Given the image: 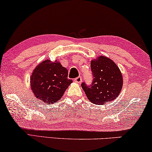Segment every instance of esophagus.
Wrapping results in <instances>:
<instances>
[{"mask_svg":"<svg viewBox=\"0 0 152 152\" xmlns=\"http://www.w3.org/2000/svg\"><path fill=\"white\" fill-rule=\"evenodd\" d=\"M74 81L76 83H80L82 82V78L80 76H78V77L74 79Z\"/></svg>","mask_w":152,"mask_h":152,"instance_id":"34e87169","label":"esophagus"}]
</instances>
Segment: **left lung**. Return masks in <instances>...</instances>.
Segmentation results:
<instances>
[{"instance_id":"8db88e82","label":"left lung","mask_w":152,"mask_h":152,"mask_svg":"<svg viewBox=\"0 0 152 152\" xmlns=\"http://www.w3.org/2000/svg\"><path fill=\"white\" fill-rule=\"evenodd\" d=\"M90 66L94 77L92 85L81 84L88 99L98 105L114 100L120 95L124 83L120 69L112 59L103 55L92 59Z\"/></svg>"}]
</instances>
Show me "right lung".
Here are the masks:
<instances>
[{
    "mask_svg": "<svg viewBox=\"0 0 152 152\" xmlns=\"http://www.w3.org/2000/svg\"><path fill=\"white\" fill-rule=\"evenodd\" d=\"M72 83L68 70L57 59H45L36 66L30 77L31 88L35 97L46 104L59 100Z\"/></svg>",
    "mask_w": 152,
    "mask_h": 152,
    "instance_id": "obj_1",
    "label": "right lung"
}]
</instances>
